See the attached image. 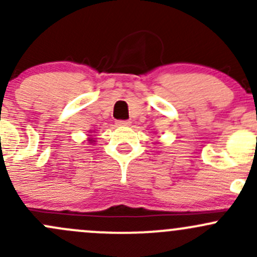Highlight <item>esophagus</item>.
I'll return each mask as SVG.
<instances>
[{
    "label": "esophagus",
    "instance_id": "1",
    "mask_svg": "<svg viewBox=\"0 0 257 257\" xmlns=\"http://www.w3.org/2000/svg\"><path fill=\"white\" fill-rule=\"evenodd\" d=\"M116 125L118 126H129L131 121L129 120H116Z\"/></svg>",
    "mask_w": 257,
    "mask_h": 257
}]
</instances>
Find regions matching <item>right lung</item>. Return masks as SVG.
<instances>
[{"label": "right lung", "instance_id": "right-lung-1", "mask_svg": "<svg viewBox=\"0 0 257 257\" xmlns=\"http://www.w3.org/2000/svg\"><path fill=\"white\" fill-rule=\"evenodd\" d=\"M88 141H89L90 143H93V139H92V138H89V139H88Z\"/></svg>", "mask_w": 257, "mask_h": 257}]
</instances>
